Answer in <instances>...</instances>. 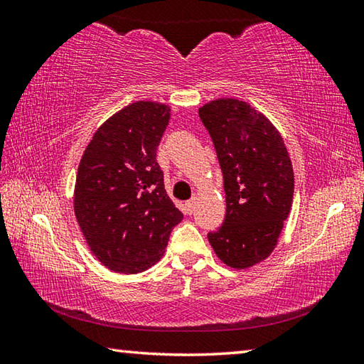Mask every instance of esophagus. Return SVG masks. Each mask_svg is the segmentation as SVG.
Instances as JSON below:
<instances>
[{"label":"esophagus","instance_id":"1","mask_svg":"<svg viewBox=\"0 0 364 364\" xmlns=\"http://www.w3.org/2000/svg\"><path fill=\"white\" fill-rule=\"evenodd\" d=\"M184 210H186L188 215H191L194 212V200H188L186 204H184Z\"/></svg>","mask_w":364,"mask_h":364}]
</instances>
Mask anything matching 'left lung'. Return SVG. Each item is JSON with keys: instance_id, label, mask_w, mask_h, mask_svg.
Returning a JSON list of instances; mask_svg holds the SVG:
<instances>
[{"instance_id": "left-lung-1", "label": "left lung", "mask_w": 364, "mask_h": 364, "mask_svg": "<svg viewBox=\"0 0 364 364\" xmlns=\"http://www.w3.org/2000/svg\"><path fill=\"white\" fill-rule=\"evenodd\" d=\"M223 173L226 215L207 234L228 267L244 269L273 252L294 199V171L278 130L239 100L199 109Z\"/></svg>"}]
</instances>
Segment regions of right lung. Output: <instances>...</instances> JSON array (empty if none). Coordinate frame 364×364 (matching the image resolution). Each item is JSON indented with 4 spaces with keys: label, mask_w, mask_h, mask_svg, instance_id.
<instances>
[{
    "label": "right lung",
    "mask_w": 364,
    "mask_h": 364,
    "mask_svg": "<svg viewBox=\"0 0 364 364\" xmlns=\"http://www.w3.org/2000/svg\"><path fill=\"white\" fill-rule=\"evenodd\" d=\"M168 120L165 104H130L95 133L80 160L75 217L91 252L117 273L156 264L183 220L157 162Z\"/></svg>",
    "instance_id": "add662e5"
}]
</instances>
